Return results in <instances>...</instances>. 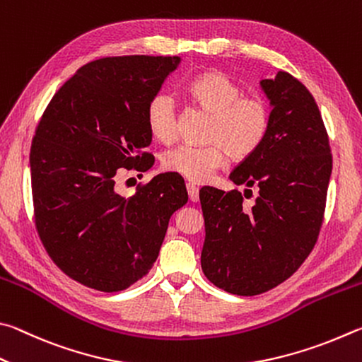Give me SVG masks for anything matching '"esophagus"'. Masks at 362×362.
Wrapping results in <instances>:
<instances>
[{
    "label": "esophagus",
    "mask_w": 362,
    "mask_h": 362,
    "mask_svg": "<svg viewBox=\"0 0 362 362\" xmlns=\"http://www.w3.org/2000/svg\"><path fill=\"white\" fill-rule=\"evenodd\" d=\"M186 189H187V194H189V200L199 202V189H197V186H194L192 182H187Z\"/></svg>",
    "instance_id": "esophagus-1"
}]
</instances>
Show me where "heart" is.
Wrapping results in <instances>:
<instances>
[{"instance_id":"1","label":"heart","mask_w":362,"mask_h":362,"mask_svg":"<svg viewBox=\"0 0 362 362\" xmlns=\"http://www.w3.org/2000/svg\"><path fill=\"white\" fill-rule=\"evenodd\" d=\"M189 93L202 110L213 116L205 148L180 146L163 154L162 165L168 171L194 182H206L227 163L229 154L245 160L261 149L272 127L270 105L262 97L243 95V88L219 71L204 73L192 79ZM148 127L154 138L173 143L177 138V106L168 93H158L146 111Z\"/></svg>"}]
</instances>
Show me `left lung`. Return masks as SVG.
Masks as SVG:
<instances>
[{
    "label": "left lung",
    "mask_w": 362,
    "mask_h": 362,
    "mask_svg": "<svg viewBox=\"0 0 362 362\" xmlns=\"http://www.w3.org/2000/svg\"><path fill=\"white\" fill-rule=\"evenodd\" d=\"M270 100L272 127L255 156L230 173L245 195L200 189L205 218L202 270L214 286L237 296H257L294 274L315 248L325 221L332 154L318 105L308 88L286 71L261 81Z\"/></svg>",
    "instance_id": "1"
}]
</instances>
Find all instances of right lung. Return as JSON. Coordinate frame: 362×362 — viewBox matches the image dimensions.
Instances as JSON below:
<instances>
[{"label": "right lung", "mask_w": 362, "mask_h": 362, "mask_svg": "<svg viewBox=\"0 0 362 362\" xmlns=\"http://www.w3.org/2000/svg\"><path fill=\"white\" fill-rule=\"evenodd\" d=\"M180 57H105L81 66L50 100L30 151L35 224L63 274L117 293L149 274L168 221L187 204L185 180L162 173L135 195L116 192L122 168L154 156L146 111Z\"/></svg>", "instance_id": "obj_1"}]
</instances>
